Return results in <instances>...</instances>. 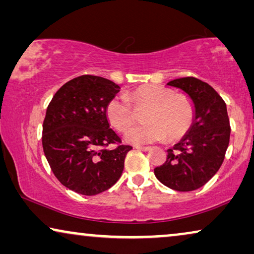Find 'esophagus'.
<instances>
[{
	"label": "esophagus",
	"mask_w": 254,
	"mask_h": 254,
	"mask_svg": "<svg viewBox=\"0 0 254 254\" xmlns=\"http://www.w3.org/2000/svg\"><path fill=\"white\" fill-rule=\"evenodd\" d=\"M135 148L137 149V150H142V151H148L150 147H143V145H135Z\"/></svg>",
	"instance_id": "1"
}]
</instances>
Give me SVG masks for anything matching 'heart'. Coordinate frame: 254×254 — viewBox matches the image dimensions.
I'll list each match as a JSON object with an SVG mask.
<instances>
[{"mask_svg":"<svg viewBox=\"0 0 254 254\" xmlns=\"http://www.w3.org/2000/svg\"><path fill=\"white\" fill-rule=\"evenodd\" d=\"M147 109L144 125L129 128L125 140L133 144H147L162 140H177L184 136L192 126L195 109L189 96L175 95L172 89L163 85L141 86L127 96H116L106 106V117L118 130L125 131L134 121L131 109Z\"/></svg>","mask_w":254,"mask_h":254,"instance_id":"heart-1","label":"heart"}]
</instances>
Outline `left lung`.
<instances>
[{"mask_svg": "<svg viewBox=\"0 0 254 254\" xmlns=\"http://www.w3.org/2000/svg\"><path fill=\"white\" fill-rule=\"evenodd\" d=\"M168 85L192 99L195 116L182 140L168 149L164 164L154 172L163 185L190 192L209 182L224 161L231 130L227 105L208 83L195 77L177 78Z\"/></svg>", "mask_w": 254, "mask_h": 254, "instance_id": "left-lung-1", "label": "left lung"}]
</instances>
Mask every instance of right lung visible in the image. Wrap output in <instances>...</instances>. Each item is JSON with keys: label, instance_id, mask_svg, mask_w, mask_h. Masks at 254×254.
<instances>
[{"label": "right lung", "instance_id": "1", "mask_svg": "<svg viewBox=\"0 0 254 254\" xmlns=\"http://www.w3.org/2000/svg\"><path fill=\"white\" fill-rule=\"evenodd\" d=\"M120 91L110 79L93 75L72 78L58 90L43 125V148L54 176L62 185L83 195L112 187L131 150L110 128L106 106ZM111 143L113 151L104 148Z\"/></svg>", "mask_w": 254, "mask_h": 254}]
</instances>
